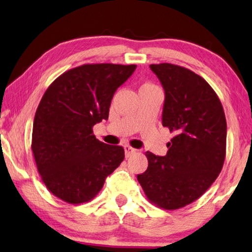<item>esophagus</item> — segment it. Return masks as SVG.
<instances>
[{
  "mask_svg": "<svg viewBox=\"0 0 252 252\" xmlns=\"http://www.w3.org/2000/svg\"><path fill=\"white\" fill-rule=\"evenodd\" d=\"M136 152H137V150H135V148H133L131 146H129V145H126L125 146V155H126V158H129V156L135 154Z\"/></svg>",
  "mask_w": 252,
  "mask_h": 252,
  "instance_id": "obj_1",
  "label": "esophagus"
}]
</instances>
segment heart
I'll use <instances>...</instances> for the list:
<instances>
[{"label":"heart","instance_id":"obj_1","mask_svg":"<svg viewBox=\"0 0 252 252\" xmlns=\"http://www.w3.org/2000/svg\"><path fill=\"white\" fill-rule=\"evenodd\" d=\"M148 88H158V87H155V86L152 84H144L141 87V89H148Z\"/></svg>","mask_w":252,"mask_h":252}]
</instances>
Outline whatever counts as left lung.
Masks as SVG:
<instances>
[{"label":"left lung","mask_w":252,"mask_h":252,"mask_svg":"<svg viewBox=\"0 0 252 252\" xmlns=\"http://www.w3.org/2000/svg\"><path fill=\"white\" fill-rule=\"evenodd\" d=\"M165 90L162 123L174 137L167 154L146 152L147 170L137 180L151 203L165 210L185 207L204 194L223 167L226 122L213 88L192 70L151 64Z\"/></svg>","instance_id":"1"}]
</instances>
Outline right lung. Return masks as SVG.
Returning <instances> with one entry per match:
<instances>
[{
    "instance_id": "right-lung-1",
    "label": "right lung",
    "mask_w": 252,
    "mask_h": 252,
    "mask_svg": "<svg viewBox=\"0 0 252 252\" xmlns=\"http://www.w3.org/2000/svg\"><path fill=\"white\" fill-rule=\"evenodd\" d=\"M136 64L86 63L49 86L36 108L31 148L41 180L69 204L93 200L119 166L122 146L98 141L93 127L108 119L111 99Z\"/></svg>"
}]
</instances>
